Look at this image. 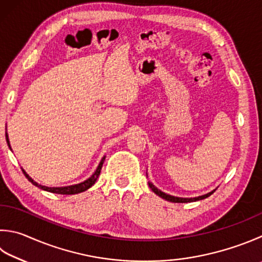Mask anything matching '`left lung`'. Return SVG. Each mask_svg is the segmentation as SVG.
Instances as JSON below:
<instances>
[{
    "mask_svg": "<svg viewBox=\"0 0 262 262\" xmlns=\"http://www.w3.org/2000/svg\"><path fill=\"white\" fill-rule=\"evenodd\" d=\"M149 185V187H150V189L155 192L156 195H159L160 197H162V199H164V200H166V201H169V202H172V203H188V202H195V201H200V200H204V199H206V197H209L210 195H212L214 192V190L213 191H211V192H209V194H205V195H202V196H199V197H194V199H181V197H174V196H171V195H167V194H165V192H163V191H161L160 189H157L156 187L152 185V184H148Z\"/></svg>",
    "mask_w": 262,
    "mask_h": 262,
    "instance_id": "obj_1",
    "label": "left lung"
}]
</instances>
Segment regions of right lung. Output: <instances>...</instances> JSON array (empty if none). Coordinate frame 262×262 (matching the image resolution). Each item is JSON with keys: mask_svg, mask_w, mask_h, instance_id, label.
Returning a JSON list of instances; mask_svg holds the SVG:
<instances>
[{"mask_svg": "<svg viewBox=\"0 0 262 262\" xmlns=\"http://www.w3.org/2000/svg\"><path fill=\"white\" fill-rule=\"evenodd\" d=\"M6 137H7V142H8V145H9V147H10V144H9V139H8V135H6ZM103 161H105V157H103V159L100 161L99 165H98V167H97V170H96L95 173H93V174H92L90 178H89L88 180H85V181L81 182V184L73 185V186H67V187H46V186H41V185H38L37 182L34 181V180L32 179V178L29 177V176H28V174L26 173V172H25L24 170H23V172H24L25 177H26L27 179H28L29 181H31L34 186L39 187V188H42L43 190H47V191L53 192V194H61V195H74V194H78V192L85 191L86 189L90 188V187H91L93 184H95L96 180H97V178H98V176L100 174V171H101V167H102V164H103Z\"/></svg>", "mask_w": 262, "mask_h": 262, "instance_id": "1", "label": "right lung"}]
</instances>
